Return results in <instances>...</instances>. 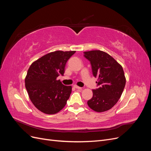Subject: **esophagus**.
<instances>
[{"mask_svg": "<svg viewBox=\"0 0 151 151\" xmlns=\"http://www.w3.org/2000/svg\"><path fill=\"white\" fill-rule=\"evenodd\" d=\"M74 88H75L76 89H82V88H81V87H79V86H77L76 85L74 86Z\"/></svg>", "mask_w": 151, "mask_h": 151, "instance_id": "34e87169", "label": "esophagus"}]
</instances>
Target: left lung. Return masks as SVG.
Returning a JSON list of instances; mask_svg holds the SVG:
<instances>
[{
    "instance_id": "1",
    "label": "left lung",
    "mask_w": 151,
    "mask_h": 151,
    "mask_svg": "<svg viewBox=\"0 0 151 151\" xmlns=\"http://www.w3.org/2000/svg\"><path fill=\"white\" fill-rule=\"evenodd\" d=\"M84 56L90 62L93 76L98 78V88L93 90L88 106L96 112L108 111L118 102L125 86L123 68L111 56L101 50L85 52Z\"/></svg>"
}]
</instances>
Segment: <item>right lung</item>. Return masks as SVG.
Masks as SVG:
<instances>
[{
  "mask_svg": "<svg viewBox=\"0 0 151 151\" xmlns=\"http://www.w3.org/2000/svg\"><path fill=\"white\" fill-rule=\"evenodd\" d=\"M76 51H55L34 62L27 72L25 87L35 106L42 112L53 115L65 106L72 92L57 77L63 76L67 60Z\"/></svg>",
  "mask_w": 151,
  "mask_h": 151,
  "instance_id": "obj_1",
  "label": "right lung"
}]
</instances>
